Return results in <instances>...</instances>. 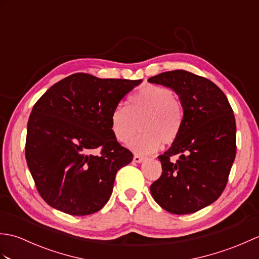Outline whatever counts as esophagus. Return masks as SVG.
<instances>
[{
  "instance_id": "34e87169",
  "label": "esophagus",
  "mask_w": 259,
  "mask_h": 259,
  "mask_svg": "<svg viewBox=\"0 0 259 259\" xmlns=\"http://www.w3.org/2000/svg\"><path fill=\"white\" fill-rule=\"evenodd\" d=\"M145 160V157H142V156H139V155H135L134 156V161L135 162H142Z\"/></svg>"
}]
</instances>
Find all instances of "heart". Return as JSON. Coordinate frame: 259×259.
<instances>
[{
  "instance_id": "obj_1",
  "label": "heart",
  "mask_w": 259,
  "mask_h": 259,
  "mask_svg": "<svg viewBox=\"0 0 259 259\" xmlns=\"http://www.w3.org/2000/svg\"><path fill=\"white\" fill-rule=\"evenodd\" d=\"M183 106L177 96L166 87L148 84L128 98V106H115L110 117L115 139L125 144L138 131L141 134L130 142V148L140 153H152L160 144L170 145L177 139L183 125Z\"/></svg>"
}]
</instances>
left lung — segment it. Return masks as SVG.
<instances>
[{"instance_id":"8db88e82","label":"left lung","mask_w":259,"mask_h":259,"mask_svg":"<svg viewBox=\"0 0 259 259\" xmlns=\"http://www.w3.org/2000/svg\"><path fill=\"white\" fill-rule=\"evenodd\" d=\"M148 82L172 89L184 109L179 136L158 157L162 172L150 186L151 195L171 213L196 212L216 201L226 188L236 157L233 109L213 82L188 71H168Z\"/></svg>"}]
</instances>
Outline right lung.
Here are the masks:
<instances>
[{
	"mask_svg": "<svg viewBox=\"0 0 259 259\" xmlns=\"http://www.w3.org/2000/svg\"><path fill=\"white\" fill-rule=\"evenodd\" d=\"M141 82L74 73L36 101L27 122L25 158L48 205L85 216L108 202L115 174L134 158L115 139L110 117Z\"/></svg>",
	"mask_w": 259,
	"mask_h": 259,
	"instance_id": "obj_1",
	"label": "right lung"
}]
</instances>
